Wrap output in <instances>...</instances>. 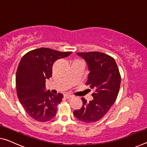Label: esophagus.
I'll use <instances>...</instances> for the list:
<instances>
[{"label":"esophagus","instance_id":"34e87169","mask_svg":"<svg viewBox=\"0 0 147 147\" xmlns=\"http://www.w3.org/2000/svg\"><path fill=\"white\" fill-rule=\"evenodd\" d=\"M73 97V95H69V94L64 95V97L66 99H71Z\"/></svg>","mask_w":147,"mask_h":147}]
</instances>
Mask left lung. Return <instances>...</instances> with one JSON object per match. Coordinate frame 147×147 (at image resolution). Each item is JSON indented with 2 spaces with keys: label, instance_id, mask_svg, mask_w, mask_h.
Masks as SVG:
<instances>
[{
  "label": "left lung",
  "instance_id": "8db88e82",
  "mask_svg": "<svg viewBox=\"0 0 147 147\" xmlns=\"http://www.w3.org/2000/svg\"><path fill=\"white\" fill-rule=\"evenodd\" d=\"M87 63L90 73L86 85L94 90L92 101L82 98V107L73 115L86 123L101 119L115 103L119 92L121 76L115 59L99 52L76 53Z\"/></svg>",
  "mask_w": 147,
  "mask_h": 147
}]
</instances>
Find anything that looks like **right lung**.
<instances>
[{
	"instance_id": "add662e5",
	"label": "right lung",
	"mask_w": 147,
	"mask_h": 147,
	"mask_svg": "<svg viewBox=\"0 0 147 147\" xmlns=\"http://www.w3.org/2000/svg\"><path fill=\"white\" fill-rule=\"evenodd\" d=\"M71 53L40 48L27 52L21 59L16 76L18 97L26 113L35 120L47 122L56 115L63 95L46 92V80L52 75L53 63Z\"/></svg>"
}]
</instances>
